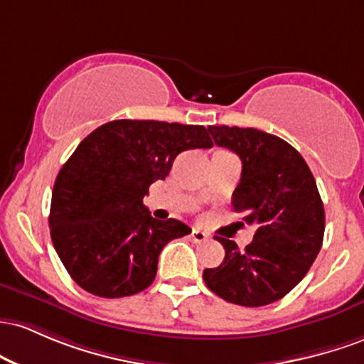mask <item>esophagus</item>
Instances as JSON below:
<instances>
[{
    "instance_id": "obj_1",
    "label": "esophagus",
    "mask_w": 364,
    "mask_h": 364,
    "mask_svg": "<svg viewBox=\"0 0 364 364\" xmlns=\"http://www.w3.org/2000/svg\"><path fill=\"white\" fill-rule=\"evenodd\" d=\"M191 239H193V242L196 244L204 242V240H208V234H204L201 228H193V232H191Z\"/></svg>"
}]
</instances>
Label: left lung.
<instances>
[{"label":"left lung","mask_w":364,"mask_h":364,"mask_svg":"<svg viewBox=\"0 0 364 364\" xmlns=\"http://www.w3.org/2000/svg\"><path fill=\"white\" fill-rule=\"evenodd\" d=\"M216 146L242 161L232 206L256 225L244 251L215 237L223 263L206 268L208 289L232 304L258 308L282 299L304 279L323 242L325 210L304 158L284 139L258 129L210 125Z\"/></svg>","instance_id":"1"}]
</instances>
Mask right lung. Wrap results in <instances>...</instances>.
<instances>
[{
  "instance_id": "1",
  "label": "right lung",
  "mask_w": 364,
  "mask_h": 364,
  "mask_svg": "<svg viewBox=\"0 0 364 364\" xmlns=\"http://www.w3.org/2000/svg\"><path fill=\"white\" fill-rule=\"evenodd\" d=\"M211 146L203 125L156 120L108 122L77 146L56 177L50 210L53 246L77 285L115 299L153 284L161 249L191 228L153 218L142 199L178 153Z\"/></svg>"
}]
</instances>
